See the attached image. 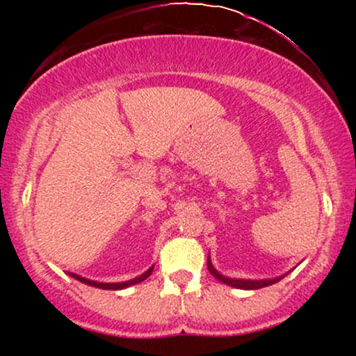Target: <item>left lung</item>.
Wrapping results in <instances>:
<instances>
[{"label":"left lung","instance_id":"left-lung-1","mask_svg":"<svg viewBox=\"0 0 356 356\" xmlns=\"http://www.w3.org/2000/svg\"><path fill=\"white\" fill-rule=\"evenodd\" d=\"M207 269H209L211 275L214 276L216 280H219L220 283L229 284V286H232V288H239V289H259V288H264V286H269V284L276 283V281L281 280V277H275V280H263V281L231 280V277H226V276L219 275V273L214 269V266H212V264H211V259H207Z\"/></svg>","mask_w":356,"mask_h":356}]
</instances>
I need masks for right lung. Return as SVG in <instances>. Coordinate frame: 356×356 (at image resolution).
<instances>
[{
    "label": "right lung",
    "mask_w": 356,
    "mask_h": 356,
    "mask_svg": "<svg viewBox=\"0 0 356 356\" xmlns=\"http://www.w3.org/2000/svg\"><path fill=\"white\" fill-rule=\"evenodd\" d=\"M152 271H154V268L147 269V271H145L144 275H142V276L136 277V280L124 281V283H97V281H90V280H87V277H81V276H76V275H72V276L75 277V280L81 281V283H85V284H90V286H95V288H100V289H124V288H127V286L137 284V283H140V281L147 280V277H149L150 275H152Z\"/></svg>",
    "instance_id": "add662e5"
}]
</instances>
